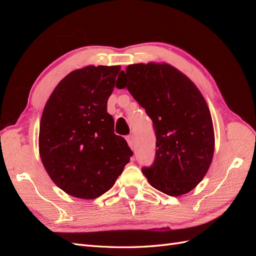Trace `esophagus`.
<instances>
[{"label": "esophagus", "instance_id": "obj_1", "mask_svg": "<svg viewBox=\"0 0 256 256\" xmlns=\"http://www.w3.org/2000/svg\"><path fill=\"white\" fill-rule=\"evenodd\" d=\"M126 140H127V143H128L130 148L134 150V136L132 134H130L126 138Z\"/></svg>", "mask_w": 256, "mask_h": 256}]
</instances>
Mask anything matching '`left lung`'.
I'll return each instance as SVG.
<instances>
[{"instance_id": "obj_1", "label": "left lung", "mask_w": 256, "mask_h": 256, "mask_svg": "<svg viewBox=\"0 0 256 256\" xmlns=\"http://www.w3.org/2000/svg\"><path fill=\"white\" fill-rule=\"evenodd\" d=\"M125 84L154 122L156 157L143 174L154 188L171 196L194 189L212 164L214 131L202 92L187 76L166 63L132 64Z\"/></svg>"}]
</instances>
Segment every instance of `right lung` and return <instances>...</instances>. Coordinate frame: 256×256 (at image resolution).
<instances>
[{
  "instance_id": "right-lung-1",
  "label": "right lung",
  "mask_w": 256,
  "mask_h": 256,
  "mask_svg": "<svg viewBox=\"0 0 256 256\" xmlns=\"http://www.w3.org/2000/svg\"><path fill=\"white\" fill-rule=\"evenodd\" d=\"M120 70L102 65L76 69L60 81L44 108L40 159L52 182L72 196H102L132 156L106 112Z\"/></svg>"
}]
</instances>
